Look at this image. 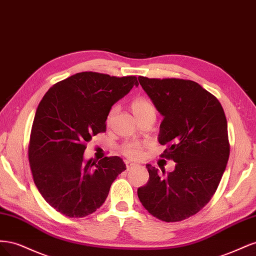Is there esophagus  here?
<instances>
[{
    "label": "esophagus",
    "mask_w": 256,
    "mask_h": 256,
    "mask_svg": "<svg viewBox=\"0 0 256 256\" xmlns=\"http://www.w3.org/2000/svg\"><path fill=\"white\" fill-rule=\"evenodd\" d=\"M126 168H127V170H130V168H136V166H138V164H134V162H131V161H129V160H126Z\"/></svg>",
    "instance_id": "1"
}]
</instances>
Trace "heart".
I'll use <instances>...</instances> for the list:
<instances>
[{"instance_id": "1", "label": "heart", "mask_w": 256, "mask_h": 256, "mask_svg": "<svg viewBox=\"0 0 256 256\" xmlns=\"http://www.w3.org/2000/svg\"><path fill=\"white\" fill-rule=\"evenodd\" d=\"M131 109H132V112L136 118H140L147 115H156V109H154V104L150 102V100H147L145 98L136 99L132 102V104H131ZM118 111V106L112 108L109 112V115H108V118H106L108 122H110L113 120ZM142 152H143V144L138 141L127 142L122 147V152L130 159H138L142 156Z\"/></svg>"}]
</instances>
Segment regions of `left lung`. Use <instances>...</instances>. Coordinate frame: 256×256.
Masks as SVG:
<instances>
[{"mask_svg": "<svg viewBox=\"0 0 256 256\" xmlns=\"http://www.w3.org/2000/svg\"><path fill=\"white\" fill-rule=\"evenodd\" d=\"M138 79L164 116L158 141L168 148L161 156L176 162L168 174L146 164L150 180L138 189V196L159 220L182 221L210 200L226 171L230 156L226 114L219 100L194 81Z\"/></svg>", "mask_w": 256, "mask_h": 256, "instance_id": "obj_1", "label": "left lung"}]
</instances>
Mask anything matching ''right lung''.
<instances>
[{
	"label": "right lung",
	"mask_w": 256,
	"mask_h": 256,
	"mask_svg": "<svg viewBox=\"0 0 256 256\" xmlns=\"http://www.w3.org/2000/svg\"><path fill=\"white\" fill-rule=\"evenodd\" d=\"M134 76L85 72L58 82L38 104L28 160L38 191L56 212L82 218L96 212L126 164L122 158L84 160L92 138L106 131L112 106L138 86Z\"/></svg>",
	"instance_id": "obj_1"
}]
</instances>
